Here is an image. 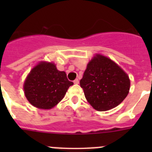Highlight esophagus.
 <instances>
[{"label": "esophagus", "mask_w": 152, "mask_h": 152, "mask_svg": "<svg viewBox=\"0 0 152 152\" xmlns=\"http://www.w3.org/2000/svg\"><path fill=\"white\" fill-rule=\"evenodd\" d=\"M79 83V80H78V79H75V80H74V84H77Z\"/></svg>", "instance_id": "1"}]
</instances>
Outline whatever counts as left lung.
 <instances>
[{
	"label": "left lung",
	"mask_w": 152,
	"mask_h": 152,
	"mask_svg": "<svg viewBox=\"0 0 152 152\" xmlns=\"http://www.w3.org/2000/svg\"><path fill=\"white\" fill-rule=\"evenodd\" d=\"M80 87L88 103L98 111L117 107L128 95L129 76L112 60L97 55L88 63Z\"/></svg>",
	"instance_id": "1"
}]
</instances>
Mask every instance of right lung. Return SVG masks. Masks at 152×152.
I'll return each instance as SVG.
<instances>
[{"mask_svg": "<svg viewBox=\"0 0 152 152\" xmlns=\"http://www.w3.org/2000/svg\"><path fill=\"white\" fill-rule=\"evenodd\" d=\"M73 82L64 72L52 63L41 62L32 69L24 83V93L29 103L39 109H51L63 99Z\"/></svg>", "mask_w": 152, "mask_h": 152, "instance_id": "add662e5", "label": "right lung"}]
</instances>
